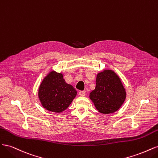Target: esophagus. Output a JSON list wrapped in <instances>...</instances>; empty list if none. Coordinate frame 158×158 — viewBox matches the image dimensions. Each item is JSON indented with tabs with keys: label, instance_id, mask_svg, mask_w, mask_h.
I'll use <instances>...</instances> for the list:
<instances>
[{
	"label": "esophagus",
	"instance_id": "34e87169",
	"mask_svg": "<svg viewBox=\"0 0 158 158\" xmlns=\"http://www.w3.org/2000/svg\"><path fill=\"white\" fill-rule=\"evenodd\" d=\"M79 95L80 96H84L85 95L84 91H80V92H79Z\"/></svg>",
	"mask_w": 158,
	"mask_h": 158
}]
</instances>
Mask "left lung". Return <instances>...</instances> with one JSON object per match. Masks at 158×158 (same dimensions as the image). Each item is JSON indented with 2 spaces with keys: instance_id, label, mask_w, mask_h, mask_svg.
<instances>
[{
  "instance_id": "obj_1",
  "label": "left lung",
  "mask_w": 158,
  "mask_h": 158,
  "mask_svg": "<svg viewBox=\"0 0 158 158\" xmlns=\"http://www.w3.org/2000/svg\"><path fill=\"white\" fill-rule=\"evenodd\" d=\"M126 97V90L121 80L113 70L105 69L97 74L96 86L89 94V98L99 113L116 112Z\"/></svg>"
}]
</instances>
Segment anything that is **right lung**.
Segmentation results:
<instances>
[{
  "mask_svg": "<svg viewBox=\"0 0 158 158\" xmlns=\"http://www.w3.org/2000/svg\"><path fill=\"white\" fill-rule=\"evenodd\" d=\"M77 92L65 82L62 73L52 70L41 82L38 97L44 107L49 111L61 113L67 109L76 96Z\"/></svg>",
  "mask_w": 158,
  "mask_h": 158,
  "instance_id": "add662e5",
  "label": "right lung"
}]
</instances>
